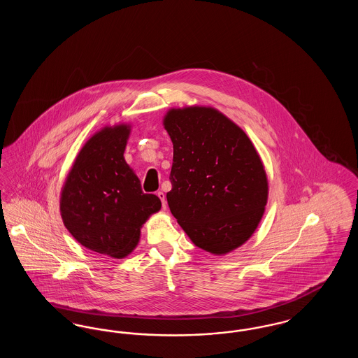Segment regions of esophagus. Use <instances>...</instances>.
I'll return each mask as SVG.
<instances>
[{
  "label": "esophagus",
  "mask_w": 358,
  "mask_h": 358,
  "mask_svg": "<svg viewBox=\"0 0 358 358\" xmlns=\"http://www.w3.org/2000/svg\"><path fill=\"white\" fill-rule=\"evenodd\" d=\"M157 196H158V199H159L161 203H162V208L166 209V194H165L162 190H159V192H157Z\"/></svg>",
  "instance_id": "obj_1"
}]
</instances>
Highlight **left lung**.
Wrapping results in <instances>:
<instances>
[{"instance_id": "1", "label": "left lung", "mask_w": 358, "mask_h": 358, "mask_svg": "<svg viewBox=\"0 0 358 358\" xmlns=\"http://www.w3.org/2000/svg\"><path fill=\"white\" fill-rule=\"evenodd\" d=\"M164 126L173 142L171 215L206 252L225 255L255 232L268 180L251 139L219 110L171 108Z\"/></svg>"}]
</instances>
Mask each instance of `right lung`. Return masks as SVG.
Masks as SVG:
<instances>
[{
    "label": "right lung",
    "mask_w": 358,
    "mask_h": 358,
    "mask_svg": "<svg viewBox=\"0 0 358 358\" xmlns=\"http://www.w3.org/2000/svg\"><path fill=\"white\" fill-rule=\"evenodd\" d=\"M130 124L106 126L76 155L60 194L69 234L85 248L122 259L136 248L141 228L161 209L155 194L124 161Z\"/></svg>",
    "instance_id": "add662e5"
}]
</instances>
